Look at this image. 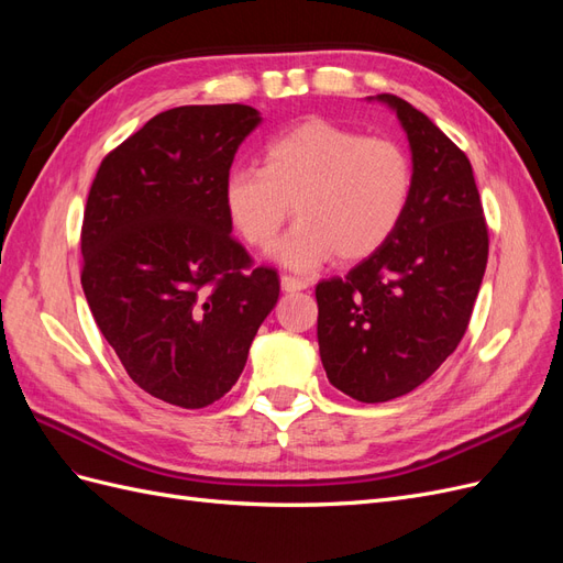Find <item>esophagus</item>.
<instances>
[{"mask_svg": "<svg viewBox=\"0 0 563 563\" xmlns=\"http://www.w3.org/2000/svg\"><path fill=\"white\" fill-rule=\"evenodd\" d=\"M310 286V282L308 279H302V277H294V275H284L282 277V288L286 294H296V291H305V288Z\"/></svg>", "mask_w": 563, "mask_h": 563, "instance_id": "34e87169", "label": "esophagus"}]
</instances>
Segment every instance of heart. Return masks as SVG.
Wrapping results in <instances>:
<instances>
[{"instance_id":"obj_1","label":"heart","mask_w":563,"mask_h":563,"mask_svg":"<svg viewBox=\"0 0 563 563\" xmlns=\"http://www.w3.org/2000/svg\"><path fill=\"white\" fill-rule=\"evenodd\" d=\"M261 168H232L220 185L230 228L267 246L288 213L298 223L269 249L291 269L356 263L397 232L413 195V162L387 135H362L323 119L288 129L263 147Z\"/></svg>"}]
</instances>
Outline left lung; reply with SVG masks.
I'll return each mask as SVG.
<instances>
[{"instance_id":"left-lung-1","label":"left lung","mask_w":563,"mask_h":563,"mask_svg":"<svg viewBox=\"0 0 563 563\" xmlns=\"http://www.w3.org/2000/svg\"><path fill=\"white\" fill-rule=\"evenodd\" d=\"M376 100L397 112L411 145V203L380 251L314 291L323 371L364 404L408 395L446 362L467 331L488 261V228L465 152L406 100Z\"/></svg>"}]
</instances>
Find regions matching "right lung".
<instances>
[{
	"instance_id": "1",
	"label": "right lung",
	"mask_w": 563,
	"mask_h": 563,
	"mask_svg": "<svg viewBox=\"0 0 563 563\" xmlns=\"http://www.w3.org/2000/svg\"><path fill=\"white\" fill-rule=\"evenodd\" d=\"M261 124L249 106L166 110L100 164L84 209L81 288L129 378L180 408L240 380L279 298L272 267H251L220 185Z\"/></svg>"
}]
</instances>
